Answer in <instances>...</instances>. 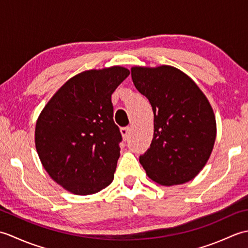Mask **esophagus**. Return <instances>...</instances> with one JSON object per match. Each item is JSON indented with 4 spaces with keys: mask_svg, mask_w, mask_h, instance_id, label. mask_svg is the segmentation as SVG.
Wrapping results in <instances>:
<instances>
[{
    "mask_svg": "<svg viewBox=\"0 0 248 248\" xmlns=\"http://www.w3.org/2000/svg\"><path fill=\"white\" fill-rule=\"evenodd\" d=\"M130 131H131L130 127H124V128L120 129V133H121V135H123V138H124V140H128L129 134H130Z\"/></svg>",
    "mask_w": 248,
    "mask_h": 248,
    "instance_id": "34e87169",
    "label": "esophagus"
}]
</instances>
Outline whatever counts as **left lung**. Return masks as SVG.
I'll return each instance as SVG.
<instances>
[{
  "instance_id": "8db88e82",
  "label": "left lung",
  "mask_w": 248,
  "mask_h": 248,
  "mask_svg": "<svg viewBox=\"0 0 248 248\" xmlns=\"http://www.w3.org/2000/svg\"><path fill=\"white\" fill-rule=\"evenodd\" d=\"M136 89L154 110V139L140 156L146 173L161 186L196 177L211 155L217 123L207 97L191 78L175 67H133Z\"/></svg>"
}]
</instances>
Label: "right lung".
Instances as JSON below:
<instances>
[{"mask_svg": "<svg viewBox=\"0 0 248 248\" xmlns=\"http://www.w3.org/2000/svg\"><path fill=\"white\" fill-rule=\"evenodd\" d=\"M129 75L119 66L78 73L37 119V154L50 177L67 191L91 195L112 183L123 140L113 119L112 93Z\"/></svg>", "mask_w": 248, "mask_h": 248, "instance_id": "add662e5", "label": "right lung"}]
</instances>
